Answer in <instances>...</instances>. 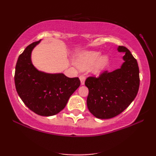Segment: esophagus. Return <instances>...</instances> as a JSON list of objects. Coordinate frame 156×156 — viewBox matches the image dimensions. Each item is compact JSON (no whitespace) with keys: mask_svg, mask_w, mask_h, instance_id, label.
<instances>
[{"mask_svg":"<svg viewBox=\"0 0 156 156\" xmlns=\"http://www.w3.org/2000/svg\"><path fill=\"white\" fill-rule=\"evenodd\" d=\"M80 81H81V85H83V84H84V83H85V80H86V77H85V76H83V75H80Z\"/></svg>","mask_w":156,"mask_h":156,"instance_id":"esophagus-1","label":"esophagus"}]
</instances>
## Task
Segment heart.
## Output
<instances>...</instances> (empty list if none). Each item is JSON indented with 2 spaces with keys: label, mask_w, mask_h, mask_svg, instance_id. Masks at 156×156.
<instances>
[{
  "label": "heart",
  "mask_w": 156,
  "mask_h": 156,
  "mask_svg": "<svg viewBox=\"0 0 156 156\" xmlns=\"http://www.w3.org/2000/svg\"><path fill=\"white\" fill-rule=\"evenodd\" d=\"M99 51H84L79 55L76 60V64L79 68L86 70L93 66V71L95 74H99L105 70L109 64V58L107 55L100 56Z\"/></svg>",
  "instance_id": "b5f03b06"
}]
</instances>
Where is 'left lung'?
<instances>
[{
	"label": "left lung",
	"instance_id": "obj_1",
	"mask_svg": "<svg viewBox=\"0 0 156 156\" xmlns=\"http://www.w3.org/2000/svg\"><path fill=\"white\" fill-rule=\"evenodd\" d=\"M118 51L125 52L121 68L103 72L98 77L88 76L85 81L88 88V109L98 119H111L120 114L138 93L140 80L137 61L126 47L119 46Z\"/></svg>",
	"mask_w": 156,
	"mask_h": 156
}]
</instances>
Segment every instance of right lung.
I'll list each match as a JSON object with an SVG mask.
<instances>
[{
  "label": "right lung",
  "mask_w": 156,
  "mask_h": 156,
  "mask_svg": "<svg viewBox=\"0 0 156 156\" xmlns=\"http://www.w3.org/2000/svg\"><path fill=\"white\" fill-rule=\"evenodd\" d=\"M40 40L33 42L20 55L16 64L14 83L21 100L31 111L43 116H53L63 109L72 94L80 86L78 77L63 73L37 70L31 62V52Z\"/></svg>",
  "instance_id": "1"
}]
</instances>
